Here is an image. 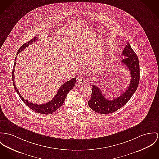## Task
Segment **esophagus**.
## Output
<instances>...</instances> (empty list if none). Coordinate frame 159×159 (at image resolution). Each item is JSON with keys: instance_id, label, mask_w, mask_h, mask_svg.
<instances>
[{"instance_id": "1", "label": "esophagus", "mask_w": 159, "mask_h": 159, "mask_svg": "<svg viewBox=\"0 0 159 159\" xmlns=\"http://www.w3.org/2000/svg\"><path fill=\"white\" fill-rule=\"evenodd\" d=\"M86 78L85 77H80L79 80V85H83V84H85V83L86 82Z\"/></svg>"}]
</instances>
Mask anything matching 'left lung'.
<instances>
[{
  "label": "left lung",
  "instance_id": "obj_1",
  "mask_svg": "<svg viewBox=\"0 0 159 159\" xmlns=\"http://www.w3.org/2000/svg\"><path fill=\"white\" fill-rule=\"evenodd\" d=\"M122 54L125 58L121 61L128 67L131 74L129 86L119 97L113 100H108L104 97L98 87L93 85L88 105L95 112L100 114H110L119 110L131 98L138 87L140 80L139 61L128 42L122 51Z\"/></svg>",
  "mask_w": 159,
  "mask_h": 159
}]
</instances>
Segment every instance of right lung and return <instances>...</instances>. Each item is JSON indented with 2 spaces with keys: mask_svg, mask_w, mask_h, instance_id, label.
Instances as JSON below:
<instances>
[{
  "mask_svg": "<svg viewBox=\"0 0 159 159\" xmlns=\"http://www.w3.org/2000/svg\"><path fill=\"white\" fill-rule=\"evenodd\" d=\"M38 38L37 37H34L28 42L25 43L24 45H22L19 49L17 51V55L19 54L21 51L24 50L25 48H26L30 44L33 43V42H36ZM17 58H15V61H14V64L13 66V70H12V83H13V86L15 88V90L16 91L17 93L18 94L19 96L22 99V100L24 102L25 104L30 109L33 110L34 111L36 112L37 113L40 114H51L54 111L58 110L61 105H63L65 98L67 96L68 93L73 88L74 86L75 85V78H73L72 79L70 80L68 82H66L64 84H63L58 90V92L51 101L48 102L44 103V104H35L31 102H30L27 100L23 98L20 94L19 93L17 88H16L15 82H14V67L16 66V63L17 61Z\"/></svg>",
  "mask_w": 159,
  "mask_h": 159,
  "instance_id": "obj_1",
  "label": "right lung"
}]
</instances>
